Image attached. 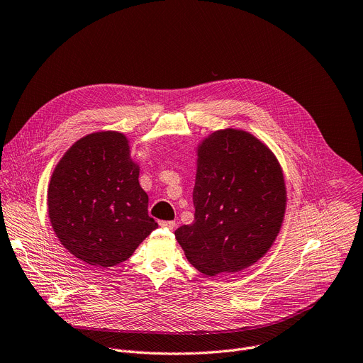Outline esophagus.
Listing matches in <instances>:
<instances>
[{"label":"esophagus","mask_w":363,"mask_h":363,"mask_svg":"<svg viewBox=\"0 0 363 363\" xmlns=\"http://www.w3.org/2000/svg\"><path fill=\"white\" fill-rule=\"evenodd\" d=\"M159 225L162 228H168V230H175L177 223L175 221H159Z\"/></svg>","instance_id":"1"}]
</instances>
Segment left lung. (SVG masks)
Instances as JSON below:
<instances>
[{
	"mask_svg": "<svg viewBox=\"0 0 363 363\" xmlns=\"http://www.w3.org/2000/svg\"><path fill=\"white\" fill-rule=\"evenodd\" d=\"M194 221L175 238L201 274H238L272 247L284 223L286 186L274 152L242 128L206 136L195 149Z\"/></svg>",
	"mask_w": 363,
	"mask_h": 363,
	"instance_id": "1",
	"label": "left lung"
}]
</instances>
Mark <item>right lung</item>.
<instances>
[{
	"label": "right lung",
	"mask_w": 363,
	"mask_h": 363,
	"mask_svg": "<svg viewBox=\"0 0 363 363\" xmlns=\"http://www.w3.org/2000/svg\"><path fill=\"white\" fill-rule=\"evenodd\" d=\"M139 172L120 131H95L65 152L48 188L49 220L62 246L96 268L133 255L157 227Z\"/></svg>",
	"instance_id": "1"
}]
</instances>
